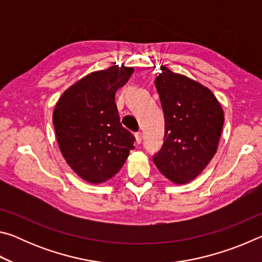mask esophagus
<instances>
[{
	"instance_id": "esophagus-1",
	"label": "esophagus",
	"mask_w": 262,
	"mask_h": 262,
	"mask_svg": "<svg viewBox=\"0 0 262 262\" xmlns=\"http://www.w3.org/2000/svg\"><path fill=\"white\" fill-rule=\"evenodd\" d=\"M135 139H136V143L140 144L141 142H142V139H143V135H142L141 132L135 133Z\"/></svg>"
}]
</instances>
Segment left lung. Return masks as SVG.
<instances>
[{
  "mask_svg": "<svg viewBox=\"0 0 262 262\" xmlns=\"http://www.w3.org/2000/svg\"><path fill=\"white\" fill-rule=\"evenodd\" d=\"M155 83L165 119V134L154 163L167 179L186 184L196 178L216 154L223 110L209 89L166 67H161Z\"/></svg>",
  "mask_w": 262,
  "mask_h": 262,
  "instance_id": "left-lung-1",
  "label": "left lung"
}]
</instances>
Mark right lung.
Listing matches in <instances>:
<instances>
[{"mask_svg":"<svg viewBox=\"0 0 262 262\" xmlns=\"http://www.w3.org/2000/svg\"><path fill=\"white\" fill-rule=\"evenodd\" d=\"M134 68L112 66L89 74L63 92L53 112L62 156L82 179L100 184L125 164L135 137L121 125L115 92Z\"/></svg>","mask_w":262,"mask_h":262,"instance_id":"add662e5","label":"right lung"}]
</instances>
